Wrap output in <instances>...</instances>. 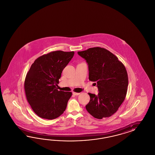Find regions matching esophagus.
<instances>
[{"label": "esophagus", "instance_id": "esophagus-1", "mask_svg": "<svg viewBox=\"0 0 155 155\" xmlns=\"http://www.w3.org/2000/svg\"><path fill=\"white\" fill-rule=\"evenodd\" d=\"M73 94L74 95H80V93H75V92H73Z\"/></svg>", "mask_w": 155, "mask_h": 155}]
</instances>
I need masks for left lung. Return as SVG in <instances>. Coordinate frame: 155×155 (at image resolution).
Returning <instances> with one entry per match:
<instances>
[{"instance_id": "8db88e82", "label": "left lung", "mask_w": 155, "mask_h": 155, "mask_svg": "<svg viewBox=\"0 0 155 155\" xmlns=\"http://www.w3.org/2000/svg\"><path fill=\"white\" fill-rule=\"evenodd\" d=\"M78 54L86 61L89 79L95 82L98 89V95L89 93L90 100L86 106L87 112L99 119L111 117L117 111L127 94L128 79L125 66L117 57L103 48H91Z\"/></svg>"}]
</instances>
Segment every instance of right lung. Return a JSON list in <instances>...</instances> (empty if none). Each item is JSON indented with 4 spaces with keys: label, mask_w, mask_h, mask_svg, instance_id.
Listing matches in <instances>:
<instances>
[{
    "label": "right lung",
    "mask_w": 155,
    "mask_h": 155,
    "mask_svg": "<svg viewBox=\"0 0 155 155\" xmlns=\"http://www.w3.org/2000/svg\"><path fill=\"white\" fill-rule=\"evenodd\" d=\"M74 54V52H50L39 57L31 66L24 90L28 103L39 117L52 120L65 111L72 93L58 91L56 86Z\"/></svg>",
    "instance_id": "obj_1"
}]
</instances>
